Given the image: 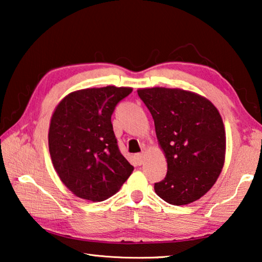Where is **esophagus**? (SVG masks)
<instances>
[{
	"mask_svg": "<svg viewBox=\"0 0 262 262\" xmlns=\"http://www.w3.org/2000/svg\"><path fill=\"white\" fill-rule=\"evenodd\" d=\"M136 158H137V162H139V164L141 165V164H143V162H144V154L143 152L137 154Z\"/></svg>",
	"mask_w": 262,
	"mask_h": 262,
	"instance_id": "1",
	"label": "esophagus"
}]
</instances>
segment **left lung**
<instances>
[{
    "label": "left lung",
    "mask_w": 262,
    "mask_h": 262,
    "mask_svg": "<svg viewBox=\"0 0 262 262\" xmlns=\"http://www.w3.org/2000/svg\"><path fill=\"white\" fill-rule=\"evenodd\" d=\"M137 94L152 115L167 163L155 192L174 206L199 200L215 185L225 162L227 136L219 110L206 97L178 88H143Z\"/></svg>",
    "instance_id": "8db88e82"
}]
</instances>
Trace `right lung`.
Returning a JSON list of instances; mask_svg holds the SVG:
<instances>
[{
	"label": "right lung",
	"instance_id": "obj_1",
	"mask_svg": "<svg viewBox=\"0 0 262 262\" xmlns=\"http://www.w3.org/2000/svg\"><path fill=\"white\" fill-rule=\"evenodd\" d=\"M133 88L107 85L70 92L56 105L48 129L52 164L76 196L99 202L112 196L134 167L118 148L111 117Z\"/></svg>",
	"mask_w": 262,
	"mask_h": 262
}]
</instances>
